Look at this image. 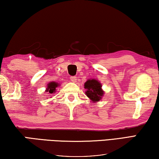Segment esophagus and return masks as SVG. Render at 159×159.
I'll use <instances>...</instances> for the list:
<instances>
[{
  "label": "esophagus",
  "mask_w": 159,
  "mask_h": 159,
  "mask_svg": "<svg viewBox=\"0 0 159 159\" xmlns=\"http://www.w3.org/2000/svg\"><path fill=\"white\" fill-rule=\"evenodd\" d=\"M70 80H71L72 82H74V83H75L77 81V79H76V78H75V76H72V77H70Z\"/></svg>",
  "instance_id": "34e87169"
}]
</instances>
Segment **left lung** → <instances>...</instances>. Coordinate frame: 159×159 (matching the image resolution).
Instances as JSON below:
<instances>
[{"label":"left lung","instance_id":"8db88e82","mask_svg":"<svg viewBox=\"0 0 159 159\" xmlns=\"http://www.w3.org/2000/svg\"><path fill=\"white\" fill-rule=\"evenodd\" d=\"M84 89L86 90L85 95L92 102H98L102 100L105 94L102 89V84L99 80L95 79H89L84 84Z\"/></svg>","mask_w":159,"mask_h":159}]
</instances>
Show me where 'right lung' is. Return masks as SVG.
Listing matches in <instances>:
<instances>
[{
    "label": "right lung",
    "mask_w": 159,
    "mask_h": 159,
    "mask_svg": "<svg viewBox=\"0 0 159 159\" xmlns=\"http://www.w3.org/2000/svg\"><path fill=\"white\" fill-rule=\"evenodd\" d=\"M60 84H58L56 81H52L49 82L47 85V89L45 91L47 92V94H54L56 93L57 90V88L60 86Z\"/></svg>",
    "instance_id": "obj_1"
}]
</instances>
